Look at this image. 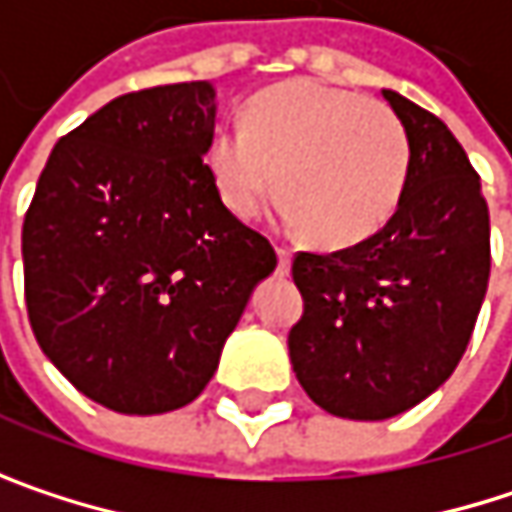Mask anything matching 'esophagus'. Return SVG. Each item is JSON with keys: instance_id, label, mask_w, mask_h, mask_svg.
Listing matches in <instances>:
<instances>
[{"instance_id": "esophagus-1", "label": "esophagus", "mask_w": 512, "mask_h": 512, "mask_svg": "<svg viewBox=\"0 0 512 512\" xmlns=\"http://www.w3.org/2000/svg\"><path fill=\"white\" fill-rule=\"evenodd\" d=\"M275 252H278V275H287V272H290V252L281 249V246H278Z\"/></svg>"}]
</instances>
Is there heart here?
<instances>
[{
  "label": "heart",
  "mask_w": 512,
  "mask_h": 512,
  "mask_svg": "<svg viewBox=\"0 0 512 512\" xmlns=\"http://www.w3.org/2000/svg\"><path fill=\"white\" fill-rule=\"evenodd\" d=\"M204 165L216 198L240 219L260 210L275 171L281 222L338 252L370 240L397 213L409 139L385 106L293 79L255 94L243 127H219Z\"/></svg>",
  "instance_id": "heart-1"
}]
</instances>
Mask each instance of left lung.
Masks as SVG:
<instances>
[{
    "instance_id": "8db88e82",
    "label": "left lung",
    "mask_w": 512,
    "mask_h": 512,
    "mask_svg": "<svg viewBox=\"0 0 512 512\" xmlns=\"http://www.w3.org/2000/svg\"><path fill=\"white\" fill-rule=\"evenodd\" d=\"M409 139V174L382 231L332 255L299 252L305 299L290 364L329 415L385 421L427 400L460 364L489 284V210L454 133L382 88Z\"/></svg>"
}]
</instances>
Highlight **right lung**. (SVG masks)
<instances>
[{"label":"right lung","instance_id":"1","mask_svg":"<svg viewBox=\"0 0 512 512\" xmlns=\"http://www.w3.org/2000/svg\"><path fill=\"white\" fill-rule=\"evenodd\" d=\"M213 130L207 79L156 85L97 109L41 171L23 222L32 332L112 412L192 403L278 263L210 186Z\"/></svg>","mask_w":512,"mask_h":512}]
</instances>
